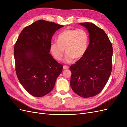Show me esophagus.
Returning <instances> with one entry per match:
<instances>
[{
  "label": "esophagus",
  "instance_id": "obj_1",
  "mask_svg": "<svg viewBox=\"0 0 127 127\" xmlns=\"http://www.w3.org/2000/svg\"><path fill=\"white\" fill-rule=\"evenodd\" d=\"M63 68H64V69H69V67H68V66H66V65H64V66Z\"/></svg>",
  "mask_w": 127,
  "mask_h": 127
}]
</instances>
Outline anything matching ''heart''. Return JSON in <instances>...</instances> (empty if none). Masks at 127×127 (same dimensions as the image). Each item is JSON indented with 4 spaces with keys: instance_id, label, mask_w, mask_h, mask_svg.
Masks as SVG:
<instances>
[{
    "instance_id": "heart-1",
    "label": "heart",
    "mask_w": 127,
    "mask_h": 127,
    "mask_svg": "<svg viewBox=\"0 0 127 127\" xmlns=\"http://www.w3.org/2000/svg\"><path fill=\"white\" fill-rule=\"evenodd\" d=\"M88 44V37L85 30L81 29H67L57 37V42H52L50 51L57 60H60L64 54V61L71 63L74 60L79 59L85 55Z\"/></svg>"
}]
</instances>
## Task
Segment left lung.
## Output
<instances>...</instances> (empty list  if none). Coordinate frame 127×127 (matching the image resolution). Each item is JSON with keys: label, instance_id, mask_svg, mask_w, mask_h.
Returning a JSON list of instances; mask_svg holds the SVG:
<instances>
[{"label": "left lung", "instance_id": "1", "mask_svg": "<svg viewBox=\"0 0 127 127\" xmlns=\"http://www.w3.org/2000/svg\"><path fill=\"white\" fill-rule=\"evenodd\" d=\"M87 30L90 43L81 58L70 67V86L76 94L84 98L100 93L112 71V45L105 32L91 23H79Z\"/></svg>", "mask_w": 127, "mask_h": 127}]
</instances>
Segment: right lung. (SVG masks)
Returning a JSON list of instances; mask_svg holds the SVG:
<instances>
[{"mask_svg":"<svg viewBox=\"0 0 127 127\" xmlns=\"http://www.w3.org/2000/svg\"><path fill=\"white\" fill-rule=\"evenodd\" d=\"M64 26L39 20L25 27L14 46L17 78L29 94L35 97L48 94L54 87L63 66L50 54L52 35Z\"/></svg>","mask_w":127,"mask_h":127,"instance_id":"1","label":"right lung"}]
</instances>
